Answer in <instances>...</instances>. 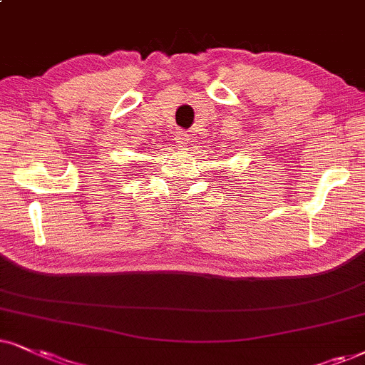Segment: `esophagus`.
Wrapping results in <instances>:
<instances>
[{
  "label": "esophagus",
  "instance_id": "obj_1",
  "mask_svg": "<svg viewBox=\"0 0 365 365\" xmlns=\"http://www.w3.org/2000/svg\"><path fill=\"white\" fill-rule=\"evenodd\" d=\"M188 141H190V135H188L187 131H177V135H175V146H177L178 150L185 148Z\"/></svg>",
  "mask_w": 365,
  "mask_h": 365
}]
</instances>
